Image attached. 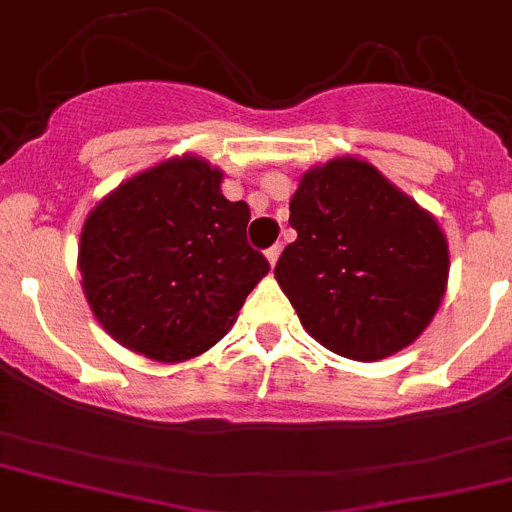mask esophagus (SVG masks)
Wrapping results in <instances>:
<instances>
[{
	"instance_id": "1",
	"label": "esophagus",
	"mask_w": 512,
	"mask_h": 512,
	"mask_svg": "<svg viewBox=\"0 0 512 512\" xmlns=\"http://www.w3.org/2000/svg\"><path fill=\"white\" fill-rule=\"evenodd\" d=\"M279 253H281V246H279V243H276V246H271L269 251H266V259H269V264H271V266H274L276 261H279Z\"/></svg>"
}]
</instances>
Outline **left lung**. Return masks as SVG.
<instances>
[{"label":"left lung","mask_w":512,"mask_h":512,"mask_svg":"<svg viewBox=\"0 0 512 512\" xmlns=\"http://www.w3.org/2000/svg\"><path fill=\"white\" fill-rule=\"evenodd\" d=\"M289 211L296 241L274 274L306 332L357 362L410 347L450 274L435 216L352 155L306 170Z\"/></svg>","instance_id":"obj_1"}]
</instances>
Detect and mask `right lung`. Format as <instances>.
<instances>
[{
  "instance_id": "right-lung-1",
  "label": "right lung",
  "mask_w": 512,
  "mask_h": 512,
  "mask_svg": "<svg viewBox=\"0 0 512 512\" xmlns=\"http://www.w3.org/2000/svg\"><path fill=\"white\" fill-rule=\"evenodd\" d=\"M221 180L208 160L180 155L120 183L85 218L82 291L125 349L170 364L198 357L269 274L246 241L248 203L228 201Z\"/></svg>"
}]
</instances>
